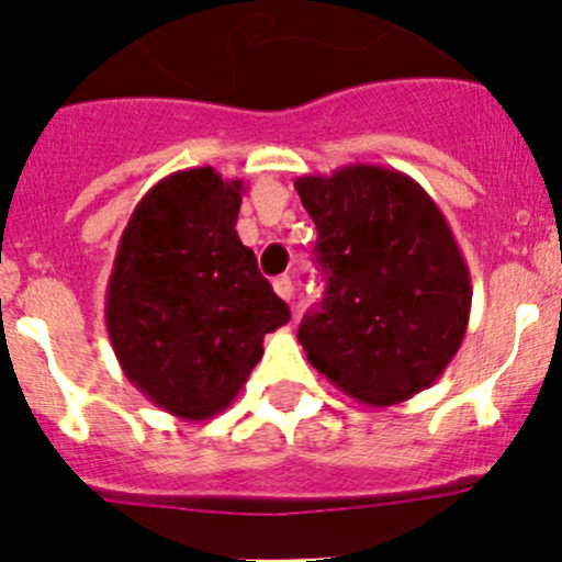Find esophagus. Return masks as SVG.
Returning <instances> with one entry per match:
<instances>
[{
  "label": "esophagus",
  "mask_w": 562,
  "mask_h": 562,
  "mask_svg": "<svg viewBox=\"0 0 562 562\" xmlns=\"http://www.w3.org/2000/svg\"><path fill=\"white\" fill-rule=\"evenodd\" d=\"M274 291H277V296L285 299V302H291V299H293V282H291V277H288V274L277 277V280H274Z\"/></svg>",
  "instance_id": "34e87169"
}]
</instances>
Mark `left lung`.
Segmentation results:
<instances>
[{"label":"left lung","instance_id":"8db88e82","mask_svg":"<svg viewBox=\"0 0 562 562\" xmlns=\"http://www.w3.org/2000/svg\"><path fill=\"white\" fill-rule=\"evenodd\" d=\"M326 274L299 342L339 391L375 407L429 389L454 359L470 317V271L438 203L411 176L345 166L302 176Z\"/></svg>","mask_w":562,"mask_h":562}]
</instances>
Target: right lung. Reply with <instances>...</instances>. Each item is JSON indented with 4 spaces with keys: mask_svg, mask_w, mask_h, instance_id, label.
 <instances>
[{
    "mask_svg": "<svg viewBox=\"0 0 562 562\" xmlns=\"http://www.w3.org/2000/svg\"><path fill=\"white\" fill-rule=\"evenodd\" d=\"M241 179L187 168L157 181L119 239L105 326L122 372L157 407L201 422L236 400L263 337L291 321L236 234Z\"/></svg>",
    "mask_w": 562,
    "mask_h": 562,
    "instance_id": "right-lung-1",
    "label": "right lung"
}]
</instances>
